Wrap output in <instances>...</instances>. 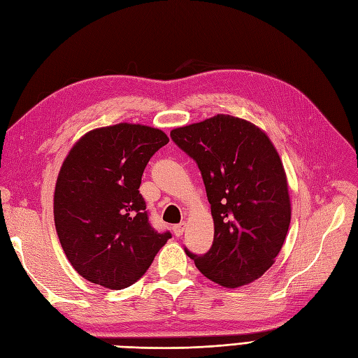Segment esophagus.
<instances>
[{"instance_id": "34e87169", "label": "esophagus", "mask_w": 358, "mask_h": 358, "mask_svg": "<svg viewBox=\"0 0 358 358\" xmlns=\"http://www.w3.org/2000/svg\"><path fill=\"white\" fill-rule=\"evenodd\" d=\"M183 230H185V222H180V224L173 225V233H175L176 237L182 236V234H183Z\"/></svg>"}]
</instances>
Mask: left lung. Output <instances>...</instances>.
<instances>
[{
    "mask_svg": "<svg viewBox=\"0 0 358 358\" xmlns=\"http://www.w3.org/2000/svg\"><path fill=\"white\" fill-rule=\"evenodd\" d=\"M170 137L199 166L215 222L209 251L185 248L187 255L222 287L252 282L272 267L291 220L276 149L262 129L230 115L176 128Z\"/></svg>",
    "mask_w": 358,
    "mask_h": 358,
    "instance_id": "obj_1",
    "label": "left lung"
}]
</instances>
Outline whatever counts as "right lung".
Instances as JSON below:
<instances>
[{"label": "right lung", "mask_w": 358, "mask_h": 358, "mask_svg": "<svg viewBox=\"0 0 358 358\" xmlns=\"http://www.w3.org/2000/svg\"><path fill=\"white\" fill-rule=\"evenodd\" d=\"M167 143L161 129L116 124L85 134L64 161L55 227L69 262L90 282L133 285L171 237L150 225L138 191L149 159Z\"/></svg>", "instance_id": "obj_1"}]
</instances>
